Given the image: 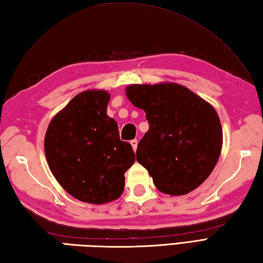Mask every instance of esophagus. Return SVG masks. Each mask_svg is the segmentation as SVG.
Segmentation results:
<instances>
[{
    "instance_id": "34e87169",
    "label": "esophagus",
    "mask_w": 263,
    "mask_h": 263,
    "mask_svg": "<svg viewBox=\"0 0 263 263\" xmlns=\"http://www.w3.org/2000/svg\"><path fill=\"white\" fill-rule=\"evenodd\" d=\"M131 146H132V148H133V150H135V152H137V147H138V141L137 140H132L131 142Z\"/></svg>"
}]
</instances>
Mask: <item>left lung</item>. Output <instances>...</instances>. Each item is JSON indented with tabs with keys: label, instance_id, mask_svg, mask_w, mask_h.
Masks as SVG:
<instances>
[{
	"label": "left lung",
	"instance_id": "obj_1",
	"mask_svg": "<svg viewBox=\"0 0 263 263\" xmlns=\"http://www.w3.org/2000/svg\"><path fill=\"white\" fill-rule=\"evenodd\" d=\"M127 99L146 113L149 130L137 160L161 193L184 195L200 186L221 153L222 130L214 106L174 82L130 85Z\"/></svg>",
	"mask_w": 263,
	"mask_h": 263
}]
</instances>
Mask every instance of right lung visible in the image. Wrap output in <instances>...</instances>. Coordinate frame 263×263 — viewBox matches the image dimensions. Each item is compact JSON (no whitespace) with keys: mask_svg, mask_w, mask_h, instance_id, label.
<instances>
[{"mask_svg":"<svg viewBox=\"0 0 263 263\" xmlns=\"http://www.w3.org/2000/svg\"><path fill=\"white\" fill-rule=\"evenodd\" d=\"M110 95L90 89L72 98L48 124L44 141L52 174L72 197L91 204L119 199L124 173L135 164L130 143L107 115Z\"/></svg>","mask_w":263,"mask_h":263,"instance_id":"1","label":"right lung"}]
</instances>
